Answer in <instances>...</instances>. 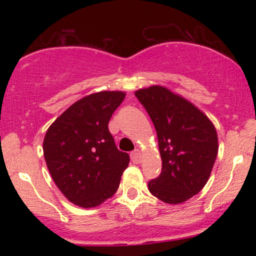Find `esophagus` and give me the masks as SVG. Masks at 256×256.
I'll return each mask as SVG.
<instances>
[{"label":"esophagus","instance_id":"obj_1","mask_svg":"<svg viewBox=\"0 0 256 256\" xmlns=\"http://www.w3.org/2000/svg\"><path fill=\"white\" fill-rule=\"evenodd\" d=\"M131 160L132 162L134 164H140V158H142V154H140V152L136 149V150H134L131 152Z\"/></svg>","mask_w":256,"mask_h":256}]
</instances>
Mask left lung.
<instances>
[{"label":"left lung","instance_id":"8db88e82","mask_svg":"<svg viewBox=\"0 0 256 256\" xmlns=\"http://www.w3.org/2000/svg\"><path fill=\"white\" fill-rule=\"evenodd\" d=\"M134 95L155 126L162 160L149 192L166 204L185 202L201 192L212 172L218 154L216 128L192 102L166 88L154 85Z\"/></svg>","mask_w":256,"mask_h":256}]
</instances>
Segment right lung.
<instances>
[{
  "label": "right lung",
  "instance_id": "right-lung-1",
  "mask_svg": "<svg viewBox=\"0 0 256 256\" xmlns=\"http://www.w3.org/2000/svg\"><path fill=\"white\" fill-rule=\"evenodd\" d=\"M124 98L122 91L85 96L67 108L44 137V158L52 180L79 207H96L112 198L130 162L108 130Z\"/></svg>",
  "mask_w": 256,
  "mask_h": 256
}]
</instances>
